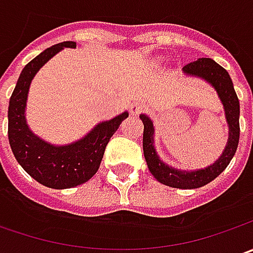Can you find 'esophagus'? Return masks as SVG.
I'll use <instances>...</instances> for the list:
<instances>
[{
	"mask_svg": "<svg viewBox=\"0 0 253 253\" xmlns=\"http://www.w3.org/2000/svg\"><path fill=\"white\" fill-rule=\"evenodd\" d=\"M129 110H131V114H133V115H138V114L143 110V107H142L141 102H133V104H131Z\"/></svg>",
	"mask_w": 253,
	"mask_h": 253,
	"instance_id": "esophagus-1",
	"label": "esophagus"
}]
</instances>
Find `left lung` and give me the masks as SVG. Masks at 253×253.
<instances>
[{
	"label": "left lung",
	"instance_id": "left-lung-1",
	"mask_svg": "<svg viewBox=\"0 0 253 253\" xmlns=\"http://www.w3.org/2000/svg\"><path fill=\"white\" fill-rule=\"evenodd\" d=\"M183 73L190 77L201 79L217 91L224 107L225 120L228 124V141L217 161L204 169L181 170L162 161L155 148V126L148 115L141 114L143 122V155L153 177L174 189H199L219 176L234 158L239 142V100L234 90V84L228 72L217 62L209 57H201L186 64Z\"/></svg>",
	"mask_w": 253,
	"mask_h": 253
}]
</instances>
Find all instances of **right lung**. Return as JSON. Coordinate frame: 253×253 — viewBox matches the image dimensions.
<instances>
[{
    "instance_id": "obj_1",
    "label": "right lung",
    "mask_w": 253,
    "mask_h": 253,
    "mask_svg": "<svg viewBox=\"0 0 253 253\" xmlns=\"http://www.w3.org/2000/svg\"><path fill=\"white\" fill-rule=\"evenodd\" d=\"M64 47H76V42H62L47 47L24 67L9 98L8 139L15 159L36 181L50 189H72L91 179L97 173L102 155L111 136L128 118V111L108 121L98 122L79 141L53 145L31 131L26 122V101L36 73Z\"/></svg>"
}]
</instances>
